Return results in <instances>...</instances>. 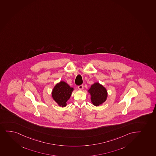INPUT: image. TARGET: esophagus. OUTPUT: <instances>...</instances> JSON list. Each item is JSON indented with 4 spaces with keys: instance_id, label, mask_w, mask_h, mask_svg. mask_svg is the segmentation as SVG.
<instances>
[{
    "instance_id": "obj_1",
    "label": "esophagus",
    "mask_w": 156,
    "mask_h": 156,
    "mask_svg": "<svg viewBox=\"0 0 156 156\" xmlns=\"http://www.w3.org/2000/svg\"><path fill=\"white\" fill-rule=\"evenodd\" d=\"M78 88L80 90H82L83 88V84H81L80 86H78Z\"/></svg>"
}]
</instances>
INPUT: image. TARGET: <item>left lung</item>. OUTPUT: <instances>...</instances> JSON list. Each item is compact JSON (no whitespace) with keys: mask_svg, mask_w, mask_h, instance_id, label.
I'll use <instances>...</instances> for the list:
<instances>
[{"mask_svg":"<svg viewBox=\"0 0 156 156\" xmlns=\"http://www.w3.org/2000/svg\"><path fill=\"white\" fill-rule=\"evenodd\" d=\"M89 92L91 94V102L96 106L102 104L106 100L107 97L106 89L98 82L92 85Z\"/></svg>","mask_w":156,"mask_h":156,"instance_id":"8db88e82","label":"left lung"}]
</instances>
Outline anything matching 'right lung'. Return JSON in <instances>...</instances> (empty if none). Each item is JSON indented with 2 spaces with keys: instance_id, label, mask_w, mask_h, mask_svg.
I'll return each instance as SVG.
<instances>
[{
  "instance_id": "right-lung-1",
  "label": "right lung",
  "mask_w": 156,
  "mask_h": 156,
  "mask_svg": "<svg viewBox=\"0 0 156 156\" xmlns=\"http://www.w3.org/2000/svg\"><path fill=\"white\" fill-rule=\"evenodd\" d=\"M73 88H70L68 84L64 81H61L54 87L53 90V98L54 101L62 107H65L70 95Z\"/></svg>"
}]
</instances>
